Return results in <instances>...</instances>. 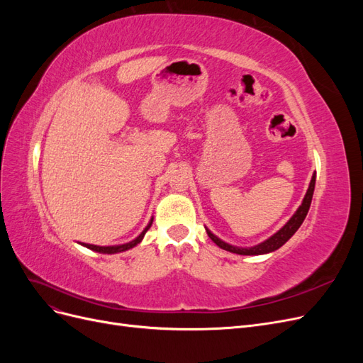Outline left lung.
<instances>
[{
    "label": "left lung",
    "instance_id": "1",
    "mask_svg": "<svg viewBox=\"0 0 363 363\" xmlns=\"http://www.w3.org/2000/svg\"><path fill=\"white\" fill-rule=\"evenodd\" d=\"M315 180H316V174L312 175V180L309 183V188H307V192L304 195L303 203L298 208H296V212L291 216L289 221L284 224L279 230V232H276L272 236H269L268 239L263 240V242H260L257 245H252V247H236V245L224 242L223 239H219L218 236H215L211 232V230L206 227V232H207L208 238H211L219 248H223V250L230 251V252H236V255H240V256H260V255H268V252L279 250L281 245L286 244L288 240L295 235L296 230H298L300 225L303 224L307 212H309L313 191H315Z\"/></svg>",
    "mask_w": 363,
    "mask_h": 363
}]
</instances>
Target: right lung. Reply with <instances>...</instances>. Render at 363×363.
<instances>
[{
    "instance_id": "obj_1",
    "label": "right lung",
    "mask_w": 363,
    "mask_h": 363,
    "mask_svg": "<svg viewBox=\"0 0 363 363\" xmlns=\"http://www.w3.org/2000/svg\"><path fill=\"white\" fill-rule=\"evenodd\" d=\"M151 224H152V218L150 219V223L147 224V227H145L144 230H142V233H140L138 238H135L133 240H130V242H127V244H121V245H107V247L92 245V244H82V242H79V244H80V245H83V247H86V248L92 250V251L101 252V255H116V252L127 251V250H130V248L136 247L138 244H140V242H142V239H144V236H145V233L148 232V228L151 227Z\"/></svg>"
}]
</instances>
